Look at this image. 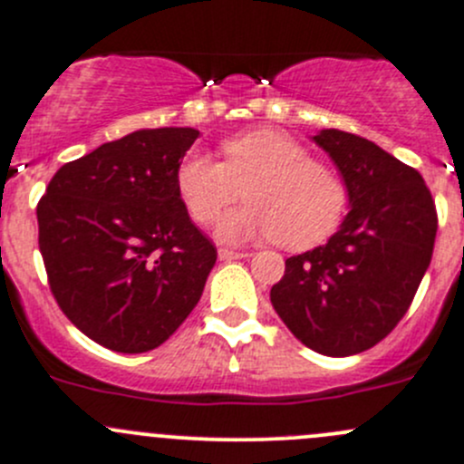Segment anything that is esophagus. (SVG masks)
<instances>
[{
    "label": "esophagus",
    "instance_id": "1",
    "mask_svg": "<svg viewBox=\"0 0 464 464\" xmlns=\"http://www.w3.org/2000/svg\"><path fill=\"white\" fill-rule=\"evenodd\" d=\"M218 256H219V260H237V258H245V256H249V254H246V251H240V249H228V246H219Z\"/></svg>",
    "mask_w": 464,
    "mask_h": 464
}]
</instances>
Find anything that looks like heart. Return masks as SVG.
I'll return each mask as SVG.
<instances>
[{
  "label": "heart",
  "instance_id": "b5f03b06",
  "mask_svg": "<svg viewBox=\"0 0 464 464\" xmlns=\"http://www.w3.org/2000/svg\"><path fill=\"white\" fill-rule=\"evenodd\" d=\"M224 163L190 152L177 168V193L190 218L215 224L246 186L249 206L227 215L218 228L224 242L254 237L280 240L289 249H310L334 233L343 218V184L330 168L276 130H251L222 143Z\"/></svg>",
  "mask_w": 464,
  "mask_h": 464
}]
</instances>
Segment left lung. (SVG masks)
Returning <instances> with one entry per match:
<instances>
[{
	"instance_id": "1",
	"label": "left lung",
	"mask_w": 464,
	"mask_h": 464,
	"mask_svg": "<svg viewBox=\"0 0 464 464\" xmlns=\"http://www.w3.org/2000/svg\"><path fill=\"white\" fill-rule=\"evenodd\" d=\"M312 141L341 172L350 213L325 245L285 260L271 305L303 345L350 357L406 314L431 262L438 215L422 175L377 143L341 130Z\"/></svg>"
}]
</instances>
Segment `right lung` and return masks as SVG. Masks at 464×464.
<instances>
[{
	"mask_svg": "<svg viewBox=\"0 0 464 464\" xmlns=\"http://www.w3.org/2000/svg\"><path fill=\"white\" fill-rule=\"evenodd\" d=\"M195 128L137 130L69 161L37 204L49 287L69 321L114 353L161 345L218 260L177 193Z\"/></svg>",
	"mask_w": 464,
	"mask_h": 464,
	"instance_id": "1",
	"label": "right lung"
}]
</instances>
